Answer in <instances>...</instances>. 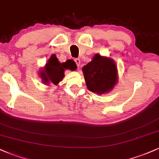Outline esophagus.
Instances as JSON below:
<instances>
[{"mask_svg": "<svg viewBox=\"0 0 159 159\" xmlns=\"http://www.w3.org/2000/svg\"><path fill=\"white\" fill-rule=\"evenodd\" d=\"M75 62L76 64H77L78 67H79V66H80V64H81V62H80V59L75 58Z\"/></svg>", "mask_w": 159, "mask_h": 159, "instance_id": "esophagus-1", "label": "esophagus"}]
</instances>
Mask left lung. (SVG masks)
Wrapping results in <instances>:
<instances>
[{
  "mask_svg": "<svg viewBox=\"0 0 159 159\" xmlns=\"http://www.w3.org/2000/svg\"><path fill=\"white\" fill-rule=\"evenodd\" d=\"M89 91L99 95L113 89L118 81L117 66L112 58L95 54L93 60L82 68Z\"/></svg>",
  "mask_w": 159,
  "mask_h": 159,
  "instance_id": "obj_1",
  "label": "left lung"
}]
</instances>
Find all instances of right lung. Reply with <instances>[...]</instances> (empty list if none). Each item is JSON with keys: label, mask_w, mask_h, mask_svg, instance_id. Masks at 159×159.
Here are the masks:
<instances>
[{"label": "right lung", "mask_w": 159, "mask_h": 159, "mask_svg": "<svg viewBox=\"0 0 159 159\" xmlns=\"http://www.w3.org/2000/svg\"><path fill=\"white\" fill-rule=\"evenodd\" d=\"M77 66L73 61L67 60L64 63H60L56 55H52L39 73L43 84L47 85L49 84L58 85L64 77L65 70H75Z\"/></svg>", "instance_id": "1"}]
</instances>
